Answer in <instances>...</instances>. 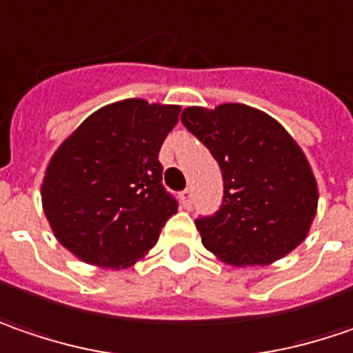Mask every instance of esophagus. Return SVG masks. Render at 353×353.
I'll use <instances>...</instances> for the list:
<instances>
[{
	"label": "esophagus",
	"instance_id": "1",
	"mask_svg": "<svg viewBox=\"0 0 353 353\" xmlns=\"http://www.w3.org/2000/svg\"><path fill=\"white\" fill-rule=\"evenodd\" d=\"M181 201H183V206L185 208H190L192 206V190L190 188H186L181 192Z\"/></svg>",
	"mask_w": 353,
	"mask_h": 353
}]
</instances>
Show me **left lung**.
<instances>
[{
  "mask_svg": "<svg viewBox=\"0 0 353 353\" xmlns=\"http://www.w3.org/2000/svg\"><path fill=\"white\" fill-rule=\"evenodd\" d=\"M181 121L221 165L224 199L196 221L224 264L266 266L304 242L318 210V183L304 150L276 119L240 103L186 107Z\"/></svg>",
  "mask_w": 353,
  "mask_h": 353,
  "instance_id": "obj_1",
  "label": "left lung"
}]
</instances>
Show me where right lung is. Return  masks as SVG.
I'll return each instance as SVG.
<instances>
[{
	"label": "right lung",
	"mask_w": 353,
	"mask_h": 353,
	"mask_svg": "<svg viewBox=\"0 0 353 353\" xmlns=\"http://www.w3.org/2000/svg\"><path fill=\"white\" fill-rule=\"evenodd\" d=\"M179 105L123 99L89 115L53 152L41 203L55 238L99 268H127L157 244L176 201L159 150Z\"/></svg>",
	"instance_id": "right-lung-1"
}]
</instances>
